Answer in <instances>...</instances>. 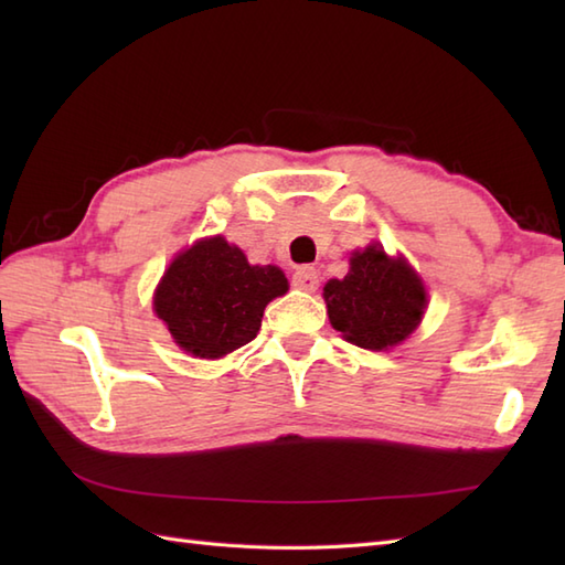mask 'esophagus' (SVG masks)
Instances as JSON below:
<instances>
[{"mask_svg":"<svg viewBox=\"0 0 565 565\" xmlns=\"http://www.w3.org/2000/svg\"><path fill=\"white\" fill-rule=\"evenodd\" d=\"M320 284V276L316 267H298L294 274V286L301 291H316Z\"/></svg>","mask_w":565,"mask_h":565,"instance_id":"obj_1","label":"esophagus"}]
</instances>
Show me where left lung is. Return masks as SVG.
Returning a JSON list of instances; mask_svg holds the SVG:
<instances>
[{"label": "left lung", "instance_id": "8db88e82", "mask_svg": "<svg viewBox=\"0 0 565 565\" xmlns=\"http://www.w3.org/2000/svg\"><path fill=\"white\" fill-rule=\"evenodd\" d=\"M332 328L362 350H391L411 338L427 308L423 279L403 257H388L381 245L352 252L344 279L322 289Z\"/></svg>", "mask_w": 565, "mask_h": 565}]
</instances>
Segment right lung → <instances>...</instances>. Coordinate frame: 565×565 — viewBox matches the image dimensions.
Masks as SVG:
<instances>
[{"label": "right lung", "instance_id": "1", "mask_svg": "<svg viewBox=\"0 0 565 565\" xmlns=\"http://www.w3.org/2000/svg\"><path fill=\"white\" fill-rule=\"evenodd\" d=\"M289 291L279 267H252L223 235L179 252L154 289V313L186 354L221 359L257 338L264 308Z\"/></svg>", "mask_w": 565, "mask_h": 565}]
</instances>
